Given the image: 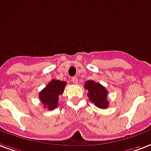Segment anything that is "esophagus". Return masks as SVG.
Returning <instances> with one entry per match:
<instances>
[{
	"mask_svg": "<svg viewBox=\"0 0 151 151\" xmlns=\"http://www.w3.org/2000/svg\"><path fill=\"white\" fill-rule=\"evenodd\" d=\"M71 81H72V82L74 84H78V79L77 77H73V78H72V79H71Z\"/></svg>",
	"mask_w": 151,
	"mask_h": 151,
	"instance_id": "1",
	"label": "esophagus"
}]
</instances>
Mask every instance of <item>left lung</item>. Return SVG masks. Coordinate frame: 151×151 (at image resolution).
Returning a JSON list of instances; mask_svg holds the SVG:
<instances>
[{
	"instance_id": "1",
	"label": "left lung",
	"mask_w": 151,
	"mask_h": 151,
	"mask_svg": "<svg viewBox=\"0 0 151 151\" xmlns=\"http://www.w3.org/2000/svg\"><path fill=\"white\" fill-rule=\"evenodd\" d=\"M85 88L88 90V99L100 109H107L109 107L108 91L103 86L96 81L89 80L85 83Z\"/></svg>"
}]
</instances>
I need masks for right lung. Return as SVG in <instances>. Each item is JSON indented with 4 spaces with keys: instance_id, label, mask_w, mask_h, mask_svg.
I'll list each match as a JSON object with an SVG mask.
<instances>
[{
    "instance_id": "obj_1",
    "label": "right lung",
    "mask_w": 151,
    "mask_h": 151,
    "mask_svg": "<svg viewBox=\"0 0 151 151\" xmlns=\"http://www.w3.org/2000/svg\"><path fill=\"white\" fill-rule=\"evenodd\" d=\"M66 82L53 79L39 94V97L44 108L48 110L56 109L58 104V96L64 92Z\"/></svg>"
}]
</instances>
